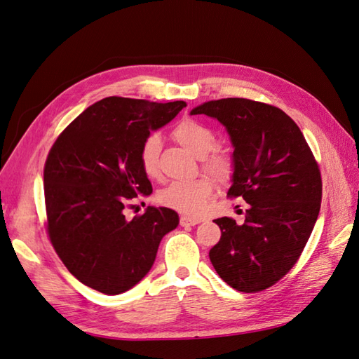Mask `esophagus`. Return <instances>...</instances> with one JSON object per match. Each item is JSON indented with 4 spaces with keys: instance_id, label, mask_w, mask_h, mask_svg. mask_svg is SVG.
<instances>
[{
    "instance_id": "esophagus-1",
    "label": "esophagus",
    "mask_w": 359,
    "mask_h": 359,
    "mask_svg": "<svg viewBox=\"0 0 359 359\" xmlns=\"http://www.w3.org/2000/svg\"><path fill=\"white\" fill-rule=\"evenodd\" d=\"M201 219H194V217H188V216H182L180 217V225L182 226H194L197 224H201Z\"/></svg>"
}]
</instances>
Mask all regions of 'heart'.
<instances>
[{
  "label": "heart",
  "instance_id": "obj_1",
  "mask_svg": "<svg viewBox=\"0 0 359 359\" xmlns=\"http://www.w3.org/2000/svg\"><path fill=\"white\" fill-rule=\"evenodd\" d=\"M174 139L197 157L207 156L215 148L216 137L210 128L194 120H184L174 128ZM162 139L158 134L148 135L140 147L139 158L143 172L154 179L158 175V154ZM205 170L219 179H226L231 172V160L222 152L205 158ZM215 193V182L207 175L191 180H174L158 191V202L168 208L187 216H199Z\"/></svg>",
  "mask_w": 359,
  "mask_h": 359
}]
</instances>
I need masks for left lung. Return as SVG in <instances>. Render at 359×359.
<instances>
[{
  "label": "left lung",
  "mask_w": 359,
  "mask_h": 359,
  "mask_svg": "<svg viewBox=\"0 0 359 359\" xmlns=\"http://www.w3.org/2000/svg\"><path fill=\"white\" fill-rule=\"evenodd\" d=\"M224 125L233 144L228 196L250 207L245 222H215L222 236L210 250L217 274L238 292L271 287L299 259L321 208L323 182L301 129L284 111L247 98L205 102L191 109Z\"/></svg>",
  "instance_id": "8db88e82"
}]
</instances>
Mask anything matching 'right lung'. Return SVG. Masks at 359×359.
Returning <instances> with one entry per match:
<instances>
[{"instance_id": "1", "label": "right lung", "mask_w": 359, "mask_h": 359, "mask_svg": "<svg viewBox=\"0 0 359 359\" xmlns=\"http://www.w3.org/2000/svg\"><path fill=\"white\" fill-rule=\"evenodd\" d=\"M185 106L106 97L53 143L44 166L48 231L81 284L104 294L128 292L151 270L163 236L177 228L171 208L148 207L131 220L125 208L152 193L140 166L142 143Z\"/></svg>"}]
</instances>
